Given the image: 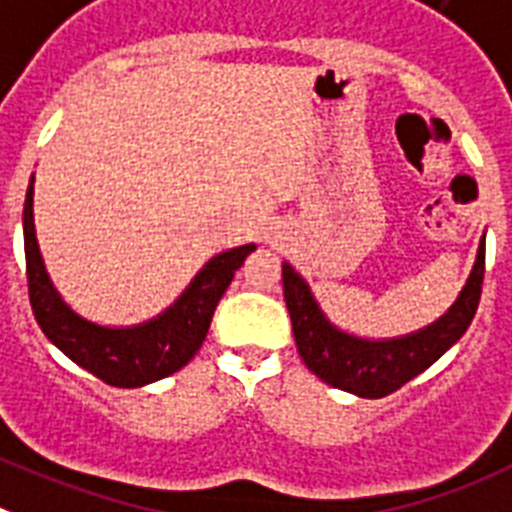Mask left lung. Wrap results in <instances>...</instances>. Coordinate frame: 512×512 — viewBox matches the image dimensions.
Instances as JSON below:
<instances>
[{
	"mask_svg": "<svg viewBox=\"0 0 512 512\" xmlns=\"http://www.w3.org/2000/svg\"><path fill=\"white\" fill-rule=\"evenodd\" d=\"M482 278H485V242L477 252V262L457 303L436 324L411 336L370 342L349 336L331 326L313 301L306 280L285 262L283 293L293 324L298 354L308 370L331 385L359 398H385L431 367L451 344L472 324L480 306Z\"/></svg>",
	"mask_w": 512,
	"mask_h": 512,
	"instance_id": "1",
	"label": "left lung"
}]
</instances>
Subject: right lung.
Instances as JSON below:
<instances>
[{
  "label": "right lung",
  "mask_w": 512,
  "mask_h": 512,
  "mask_svg": "<svg viewBox=\"0 0 512 512\" xmlns=\"http://www.w3.org/2000/svg\"><path fill=\"white\" fill-rule=\"evenodd\" d=\"M22 227L27 293L40 329L78 367L114 388H142L188 365L209 334L216 303L222 301L234 273L255 250V245H245L206 262L183 296L158 319L132 329H107L73 313L50 283L32 224V183L25 196Z\"/></svg>",
  "instance_id": "1"
}]
</instances>
